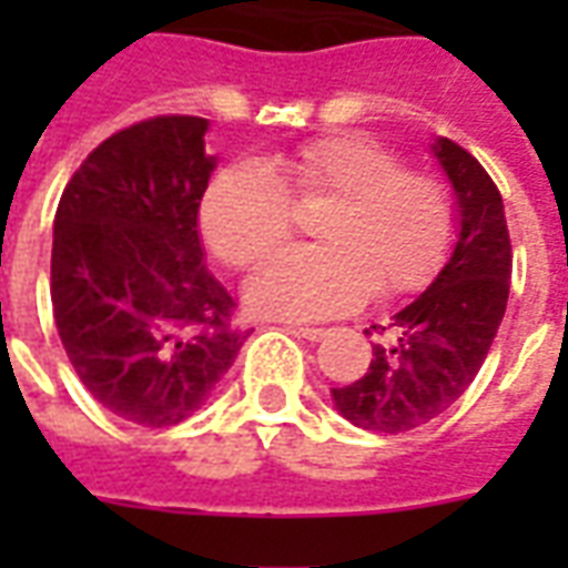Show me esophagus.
<instances>
[{
    "label": "esophagus",
    "instance_id": "esophagus-1",
    "mask_svg": "<svg viewBox=\"0 0 568 568\" xmlns=\"http://www.w3.org/2000/svg\"><path fill=\"white\" fill-rule=\"evenodd\" d=\"M288 332L297 334V337H304V341H322L325 337V328H310V325H288Z\"/></svg>",
    "mask_w": 568,
    "mask_h": 568
}]
</instances>
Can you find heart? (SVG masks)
<instances>
[{
  "instance_id": "1",
  "label": "heart",
  "mask_w": 568,
  "mask_h": 568,
  "mask_svg": "<svg viewBox=\"0 0 568 568\" xmlns=\"http://www.w3.org/2000/svg\"><path fill=\"white\" fill-rule=\"evenodd\" d=\"M297 200H332L316 222L322 246L283 248L246 280V304L276 320H325L417 292L453 246L450 194L435 179L402 173V161L365 136H332L285 158L234 163L215 175L200 203L210 248L246 267L292 231Z\"/></svg>"
}]
</instances>
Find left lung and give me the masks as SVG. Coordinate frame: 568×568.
Instances as JSON below:
<instances>
[{
    "mask_svg": "<svg viewBox=\"0 0 568 568\" xmlns=\"http://www.w3.org/2000/svg\"><path fill=\"white\" fill-rule=\"evenodd\" d=\"M432 151L456 197L450 258L386 328L371 325L389 337L374 344L358 381L332 389L341 417L383 435L426 426L471 386L511 288V240L499 187L456 142L438 136Z\"/></svg>",
    "mask_w": 568,
    "mask_h": 568,
    "instance_id": "obj_1",
    "label": "left lung"
}]
</instances>
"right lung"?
<instances>
[{"instance_id": "obj_1", "label": "right lung", "mask_w": 568, "mask_h": 568, "mask_svg": "<svg viewBox=\"0 0 568 568\" xmlns=\"http://www.w3.org/2000/svg\"><path fill=\"white\" fill-rule=\"evenodd\" d=\"M210 121L161 115L100 142L54 215L51 304L84 389L136 426H175L234 365L246 334L203 261L197 212Z\"/></svg>"}]
</instances>
